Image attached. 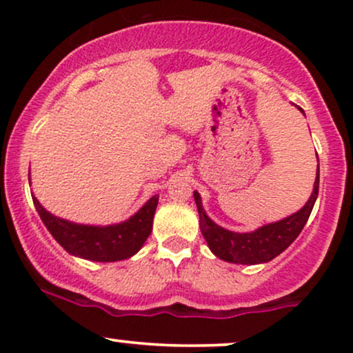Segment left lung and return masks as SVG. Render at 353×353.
<instances>
[{
  "mask_svg": "<svg viewBox=\"0 0 353 353\" xmlns=\"http://www.w3.org/2000/svg\"><path fill=\"white\" fill-rule=\"evenodd\" d=\"M301 109V108H299ZM302 111V109H301ZM303 112V111H302ZM319 161V157H317ZM319 196V164L317 176H315L314 190H312L309 201L303 204V208L292 216L283 217L277 222L262 225V228L252 230V232H234L222 225L216 224L208 216L202 208L201 194L194 190V201H196L197 210H199V225L201 232L208 242L210 252L221 261L230 262V264H244L255 265L265 264L272 261L279 254H282L299 234L302 232L303 225L309 221V216L314 209L315 201Z\"/></svg>",
  "mask_w": 353,
  "mask_h": 353,
  "instance_id": "8db88e82",
  "label": "left lung"
}]
</instances>
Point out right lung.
I'll return each mask as SVG.
<instances>
[{
	"label": "right lung",
	"instance_id": "add662e5",
	"mask_svg": "<svg viewBox=\"0 0 353 353\" xmlns=\"http://www.w3.org/2000/svg\"><path fill=\"white\" fill-rule=\"evenodd\" d=\"M33 202L46 229L66 252L86 261L117 262L132 257L144 245L152 230V219L159 196H152L125 221L109 225H89L66 221L44 209L34 196Z\"/></svg>",
	"mask_w": 353,
	"mask_h": 353
}]
</instances>
